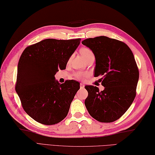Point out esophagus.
<instances>
[{
	"label": "esophagus",
	"instance_id": "obj_1",
	"mask_svg": "<svg viewBox=\"0 0 155 155\" xmlns=\"http://www.w3.org/2000/svg\"><path fill=\"white\" fill-rule=\"evenodd\" d=\"M84 84H80V89H84Z\"/></svg>",
	"mask_w": 155,
	"mask_h": 155
}]
</instances>
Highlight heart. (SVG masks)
Masks as SVG:
<instances>
[{
  "label": "heart",
  "mask_w": 155,
  "mask_h": 155,
  "mask_svg": "<svg viewBox=\"0 0 155 155\" xmlns=\"http://www.w3.org/2000/svg\"><path fill=\"white\" fill-rule=\"evenodd\" d=\"M80 53L84 59H87V58H89V57L91 55H94L93 51H91L90 49L87 48V47H82V48L80 49ZM84 75L81 73H76L74 74V77L76 79H81L82 78H84Z\"/></svg>",
  "instance_id": "obj_1"
}]
</instances>
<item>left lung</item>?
Listing matches in <instances>:
<instances>
[{"label": "left lung", "instance_id": "left-lung-1", "mask_svg": "<svg viewBox=\"0 0 155 155\" xmlns=\"http://www.w3.org/2000/svg\"><path fill=\"white\" fill-rule=\"evenodd\" d=\"M96 58L94 76L100 79L103 91L94 86L85 88L88 96L85 106L91 117L101 122H112L127 111L135 98L139 71L133 53L124 42L105 36L81 42Z\"/></svg>", "mask_w": 155, "mask_h": 155}]
</instances>
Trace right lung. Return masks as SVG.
<instances>
[{
    "label": "right lung",
    "instance_id": "right-lung-1",
    "mask_svg": "<svg viewBox=\"0 0 155 155\" xmlns=\"http://www.w3.org/2000/svg\"><path fill=\"white\" fill-rule=\"evenodd\" d=\"M80 40L47 39L27 47L21 55L15 90L25 111L41 124H58L68 115L80 84L74 80L60 84L55 75L65 69Z\"/></svg>",
    "mask_w": 155,
    "mask_h": 155
}]
</instances>
